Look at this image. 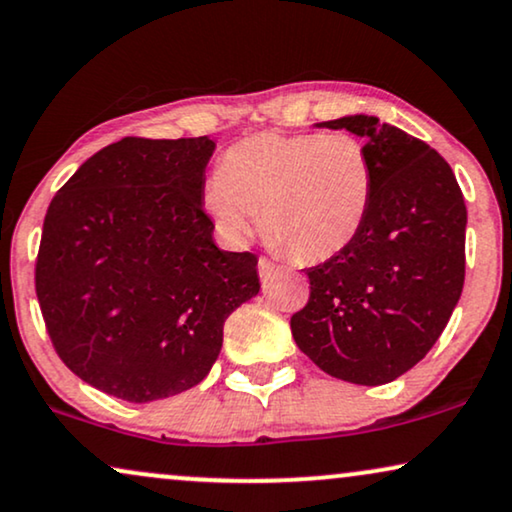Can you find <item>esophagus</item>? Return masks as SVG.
<instances>
[{
    "instance_id": "esophagus-1",
    "label": "esophagus",
    "mask_w": 512,
    "mask_h": 512,
    "mask_svg": "<svg viewBox=\"0 0 512 512\" xmlns=\"http://www.w3.org/2000/svg\"><path fill=\"white\" fill-rule=\"evenodd\" d=\"M274 269H276L274 262L267 260V257H260V262H257V271H260L262 278H267V276L274 274Z\"/></svg>"
}]
</instances>
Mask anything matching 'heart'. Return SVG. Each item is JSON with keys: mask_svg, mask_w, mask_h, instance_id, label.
Returning <instances> with one entry per match:
<instances>
[{"mask_svg": "<svg viewBox=\"0 0 512 512\" xmlns=\"http://www.w3.org/2000/svg\"><path fill=\"white\" fill-rule=\"evenodd\" d=\"M372 192V161L353 135L264 131L222 154L203 206L229 241H248L262 213L269 243L323 262L356 241Z\"/></svg>", "mask_w": 512, "mask_h": 512, "instance_id": "b5f03b06", "label": "heart"}]
</instances>
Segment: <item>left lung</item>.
<instances>
[{
    "label": "left lung",
    "mask_w": 512,
    "mask_h": 512,
    "mask_svg": "<svg viewBox=\"0 0 512 512\" xmlns=\"http://www.w3.org/2000/svg\"><path fill=\"white\" fill-rule=\"evenodd\" d=\"M365 138L374 192L349 248L306 269L292 337L320 370L379 386L412 370L445 330L466 276V203L442 156L377 117L323 121Z\"/></svg>",
    "instance_id": "8db88e82"
}]
</instances>
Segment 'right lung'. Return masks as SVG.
Here are the masks:
<instances>
[{
	"mask_svg": "<svg viewBox=\"0 0 512 512\" xmlns=\"http://www.w3.org/2000/svg\"><path fill=\"white\" fill-rule=\"evenodd\" d=\"M215 142L124 138L79 166L44 217L34 288L51 344L128 403L206 379L229 313L260 292L257 257L213 241L203 210Z\"/></svg>",
	"mask_w": 512,
	"mask_h": 512,
	"instance_id": "obj_1",
	"label": "right lung"
}]
</instances>
